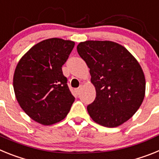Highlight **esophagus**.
<instances>
[{
	"instance_id": "1",
	"label": "esophagus",
	"mask_w": 159,
	"mask_h": 159,
	"mask_svg": "<svg viewBox=\"0 0 159 159\" xmlns=\"http://www.w3.org/2000/svg\"><path fill=\"white\" fill-rule=\"evenodd\" d=\"M81 89H82V87H79L78 88H75V92L76 95H80V93L81 92Z\"/></svg>"
}]
</instances>
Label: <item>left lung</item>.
<instances>
[{"mask_svg":"<svg viewBox=\"0 0 159 159\" xmlns=\"http://www.w3.org/2000/svg\"><path fill=\"white\" fill-rule=\"evenodd\" d=\"M77 52L90 68L96 92L87 107L92 120L106 127L127 122L145 96V75L139 63L126 48L109 40L80 42Z\"/></svg>","mask_w":159,"mask_h":159,"instance_id":"left-lung-1","label":"left lung"}]
</instances>
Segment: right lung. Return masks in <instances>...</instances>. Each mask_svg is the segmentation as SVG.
Here are the masks:
<instances>
[{"label": "right lung", "instance_id": "1", "mask_svg": "<svg viewBox=\"0 0 159 159\" xmlns=\"http://www.w3.org/2000/svg\"><path fill=\"white\" fill-rule=\"evenodd\" d=\"M75 42L60 38L42 40L19 60L13 75L16 100L34 121L44 126L60 122L75 98L67 84L62 66Z\"/></svg>", "mask_w": 159, "mask_h": 159}]
</instances>
